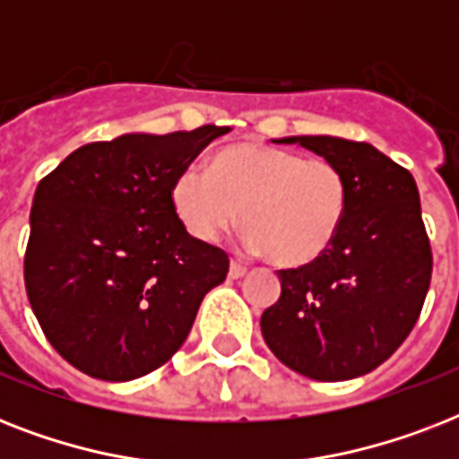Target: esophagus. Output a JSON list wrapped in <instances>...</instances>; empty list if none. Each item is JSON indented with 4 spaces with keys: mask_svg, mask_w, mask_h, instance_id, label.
<instances>
[{
    "mask_svg": "<svg viewBox=\"0 0 459 459\" xmlns=\"http://www.w3.org/2000/svg\"><path fill=\"white\" fill-rule=\"evenodd\" d=\"M245 273H247V266L236 262V259H230V266H229V276L230 279H243Z\"/></svg>",
    "mask_w": 459,
    "mask_h": 459,
    "instance_id": "1",
    "label": "esophagus"
}]
</instances>
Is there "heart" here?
Listing matches in <instances>:
<instances>
[{
  "label": "heart",
  "mask_w": 459,
  "mask_h": 459,
  "mask_svg": "<svg viewBox=\"0 0 459 459\" xmlns=\"http://www.w3.org/2000/svg\"><path fill=\"white\" fill-rule=\"evenodd\" d=\"M173 209L190 236L212 243L243 214L245 245L276 266H305L333 245L348 212V180L328 159L240 143L212 171L187 166L173 180Z\"/></svg>",
  "instance_id": "obj_1"
}]
</instances>
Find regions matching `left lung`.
Here are the masks:
<instances>
[{
  "instance_id": "1",
  "label": "left lung",
  "mask_w": 459,
  "mask_h": 459,
  "mask_svg": "<svg viewBox=\"0 0 459 459\" xmlns=\"http://www.w3.org/2000/svg\"><path fill=\"white\" fill-rule=\"evenodd\" d=\"M348 180V212L333 245L281 269V298L262 335L281 362L314 381L369 374L405 342L427 300L434 255L412 173L369 143L295 135Z\"/></svg>"
}]
</instances>
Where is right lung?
<instances>
[{
	"label": "right lung",
	"mask_w": 459,
	"mask_h": 459,
	"mask_svg": "<svg viewBox=\"0 0 459 459\" xmlns=\"http://www.w3.org/2000/svg\"><path fill=\"white\" fill-rule=\"evenodd\" d=\"M226 126L90 143L39 180L23 279L47 341L75 369L133 381L186 342L229 255L186 230L173 180Z\"/></svg>",
	"instance_id": "right-lung-1"
}]
</instances>
